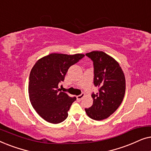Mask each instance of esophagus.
I'll return each instance as SVG.
<instances>
[{
  "instance_id": "1",
  "label": "esophagus",
  "mask_w": 151,
  "mask_h": 151,
  "mask_svg": "<svg viewBox=\"0 0 151 151\" xmlns=\"http://www.w3.org/2000/svg\"><path fill=\"white\" fill-rule=\"evenodd\" d=\"M84 93H82L81 94L77 96V100H78V101H80V100H82V98H84Z\"/></svg>"
}]
</instances>
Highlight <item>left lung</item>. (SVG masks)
Listing matches in <instances>:
<instances>
[{"label":"left lung","instance_id":"left-lung-1","mask_svg":"<svg viewBox=\"0 0 151 151\" xmlns=\"http://www.w3.org/2000/svg\"><path fill=\"white\" fill-rule=\"evenodd\" d=\"M93 63V84L98 92L93 93V105L85 109L86 114L95 120H102L112 115L122 102L126 81L119 63L103 51L86 53Z\"/></svg>","mask_w":151,"mask_h":151}]
</instances>
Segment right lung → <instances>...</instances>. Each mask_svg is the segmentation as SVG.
<instances>
[{
	"mask_svg": "<svg viewBox=\"0 0 151 151\" xmlns=\"http://www.w3.org/2000/svg\"><path fill=\"white\" fill-rule=\"evenodd\" d=\"M84 56L81 53H51L33 67L29 79V100L38 114L48 122L58 124L68 117V111L76 98L60 91L58 84L64 81L69 68Z\"/></svg>",
	"mask_w": 151,
	"mask_h": 151,
	"instance_id": "add662e5",
	"label": "right lung"
}]
</instances>
